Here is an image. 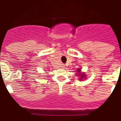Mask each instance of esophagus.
<instances>
[{
    "label": "esophagus",
    "mask_w": 121,
    "mask_h": 121,
    "mask_svg": "<svg viewBox=\"0 0 121 121\" xmlns=\"http://www.w3.org/2000/svg\"><path fill=\"white\" fill-rule=\"evenodd\" d=\"M62 67H63V68H64V67H65L64 65H62Z\"/></svg>",
    "instance_id": "1"
}]
</instances>
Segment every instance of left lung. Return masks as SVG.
Instances as JSON below:
<instances>
[{
    "mask_svg": "<svg viewBox=\"0 0 121 121\" xmlns=\"http://www.w3.org/2000/svg\"><path fill=\"white\" fill-rule=\"evenodd\" d=\"M80 71H81V70H80V69H78V72H80ZM78 76H80V80H82V78L83 77H85V75H81V74H80V73H78Z\"/></svg>",
    "mask_w": 121,
    "mask_h": 121,
    "instance_id": "1",
    "label": "left lung"
}]
</instances>
